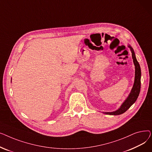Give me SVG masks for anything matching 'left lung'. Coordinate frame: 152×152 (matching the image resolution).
Wrapping results in <instances>:
<instances>
[{
    "label": "left lung",
    "instance_id": "8db88e82",
    "mask_svg": "<svg viewBox=\"0 0 152 152\" xmlns=\"http://www.w3.org/2000/svg\"><path fill=\"white\" fill-rule=\"evenodd\" d=\"M128 47L130 48V50L132 53V57L133 62L135 65V79L134 83L132 87V89L129 95V96L123 103V104L118 110L113 111V112H103L105 114L110 115H119L124 113L125 111L128 110L132 105H133L138 98V96L140 91V78H141V70L139 65V63L137 61L136 57H135V53L132 47L129 45Z\"/></svg>",
    "mask_w": 152,
    "mask_h": 152
}]
</instances>
